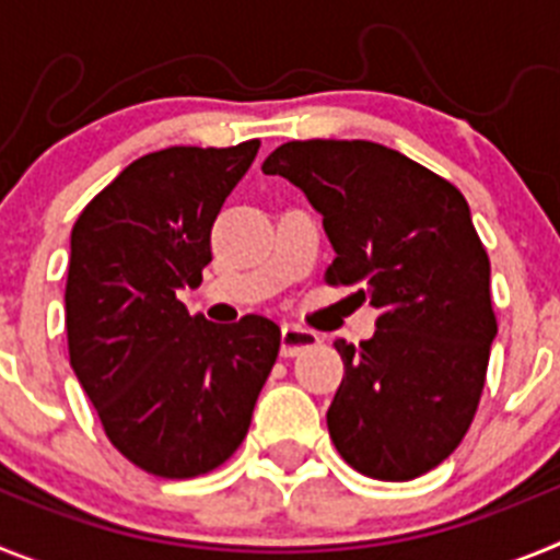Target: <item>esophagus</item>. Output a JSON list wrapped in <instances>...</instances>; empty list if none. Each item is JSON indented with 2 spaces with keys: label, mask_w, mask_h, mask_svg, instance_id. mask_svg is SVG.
<instances>
[{
  "label": "esophagus",
  "mask_w": 560,
  "mask_h": 560,
  "mask_svg": "<svg viewBox=\"0 0 560 560\" xmlns=\"http://www.w3.org/2000/svg\"><path fill=\"white\" fill-rule=\"evenodd\" d=\"M314 345H319V336L314 330H305L300 325H283L280 330V353L283 355H296L300 350L314 348Z\"/></svg>",
  "instance_id": "34e87169"
}]
</instances>
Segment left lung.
Returning <instances> with one entry per match:
<instances>
[{
	"mask_svg": "<svg viewBox=\"0 0 560 560\" xmlns=\"http://www.w3.org/2000/svg\"><path fill=\"white\" fill-rule=\"evenodd\" d=\"M305 192L334 246L330 285L378 308L373 339H336V452L364 477L407 482L465 438L497 336L491 260L452 182L368 140L285 142L264 162Z\"/></svg>",
	"mask_w": 560,
	"mask_h": 560,
	"instance_id": "obj_1",
	"label": "left lung"
}]
</instances>
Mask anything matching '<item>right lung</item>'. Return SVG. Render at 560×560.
I'll use <instances>...</instances> for the list:
<instances>
[{"label": "right lung", "instance_id": "add662e5", "mask_svg": "<svg viewBox=\"0 0 560 560\" xmlns=\"http://www.w3.org/2000/svg\"><path fill=\"white\" fill-rule=\"evenodd\" d=\"M257 148L145 153L72 226L69 364L112 446L156 477H199L226 463L277 361L271 319L212 325L176 296L201 285L215 215Z\"/></svg>", "mask_w": 560, "mask_h": 560}]
</instances>
